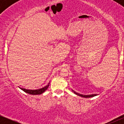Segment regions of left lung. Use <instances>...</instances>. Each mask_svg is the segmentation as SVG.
<instances>
[{"label": "left lung", "mask_w": 124, "mask_h": 124, "mask_svg": "<svg viewBox=\"0 0 124 124\" xmlns=\"http://www.w3.org/2000/svg\"><path fill=\"white\" fill-rule=\"evenodd\" d=\"M72 91L73 92V93H75L76 94V95H78V96H81V97H85V98H89V97H94V96H96V94H91V95H83V94H79V93H76V92H75V91L73 90H72Z\"/></svg>", "instance_id": "left-lung-1"}]
</instances>
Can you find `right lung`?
<instances>
[{"label": "right lung", "mask_w": 124, "mask_h": 124, "mask_svg": "<svg viewBox=\"0 0 124 124\" xmlns=\"http://www.w3.org/2000/svg\"><path fill=\"white\" fill-rule=\"evenodd\" d=\"M49 86V83L48 84V85H46V86L44 87L41 88V89H37V90H28V89H23V88H21V87L20 88L22 90H23L24 92H25V93L30 94L37 95V94H41L43 93L46 90H47Z\"/></svg>", "instance_id": "1"}]
</instances>
